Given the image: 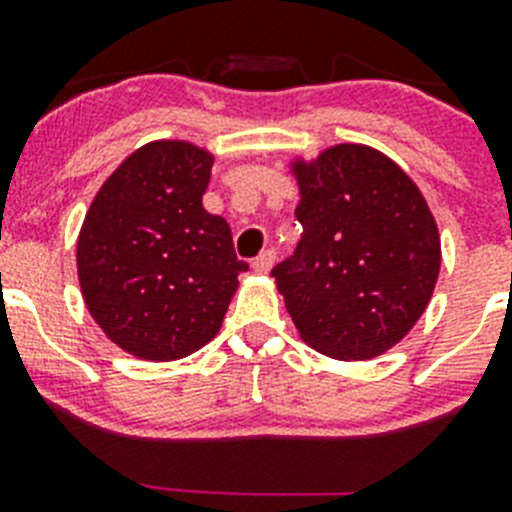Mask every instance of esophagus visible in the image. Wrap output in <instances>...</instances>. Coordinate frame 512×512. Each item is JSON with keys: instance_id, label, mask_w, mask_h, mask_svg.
<instances>
[{"instance_id": "1", "label": "esophagus", "mask_w": 512, "mask_h": 512, "mask_svg": "<svg viewBox=\"0 0 512 512\" xmlns=\"http://www.w3.org/2000/svg\"><path fill=\"white\" fill-rule=\"evenodd\" d=\"M274 259H277V253L269 248V251L261 253L259 259H253V271H256V274H269L271 266H274Z\"/></svg>"}]
</instances>
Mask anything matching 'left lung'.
<instances>
[{"label": "left lung", "mask_w": 512, "mask_h": 512, "mask_svg": "<svg viewBox=\"0 0 512 512\" xmlns=\"http://www.w3.org/2000/svg\"><path fill=\"white\" fill-rule=\"evenodd\" d=\"M302 238L271 277L310 348L377 359L408 336L441 271V235L418 184L390 156L338 143L289 158Z\"/></svg>", "instance_id": "left-lung-1"}]
</instances>
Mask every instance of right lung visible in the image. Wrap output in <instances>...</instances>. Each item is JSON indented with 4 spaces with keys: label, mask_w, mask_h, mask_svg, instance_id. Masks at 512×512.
<instances>
[{
    "label": "right lung",
    "mask_w": 512,
    "mask_h": 512,
    "mask_svg": "<svg viewBox=\"0 0 512 512\" xmlns=\"http://www.w3.org/2000/svg\"><path fill=\"white\" fill-rule=\"evenodd\" d=\"M212 164L189 140H151L107 176L81 223L84 305L135 359L176 361L207 346L248 271L228 223L202 207Z\"/></svg>",
    "instance_id": "right-lung-1"
}]
</instances>
